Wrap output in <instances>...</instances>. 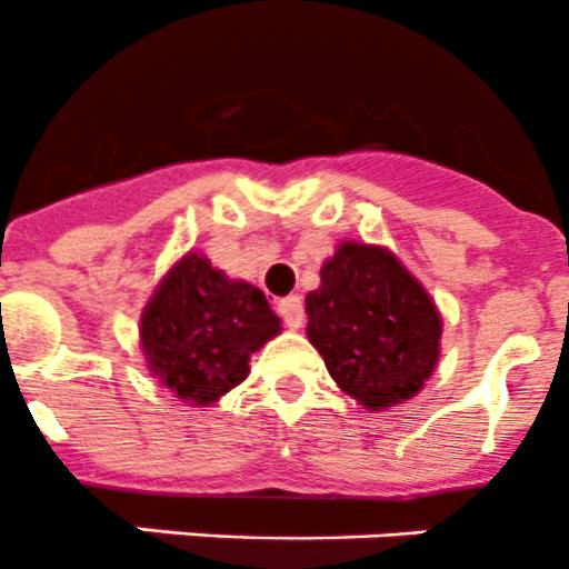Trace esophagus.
I'll list each match as a JSON object with an SVG mask.
<instances>
[{
    "instance_id": "obj_1",
    "label": "esophagus",
    "mask_w": 569,
    "mask_h": 569,
    "mask_svg": "<svg viewBox=\"0 0 569 569\" xmlns=\"http://www.w3.org/2000/svg\"><path fill=\"white\" fill-rule=\"evenodd\" d=\"M277 309H279V315H282L287 329H301V326H303V303H301V298H298V296L279 298Z\"/></svg>"
}]
</instances>
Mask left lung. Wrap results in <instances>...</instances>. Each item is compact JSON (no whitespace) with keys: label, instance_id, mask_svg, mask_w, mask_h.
<instances>
[{"label":"left lung","instance_id":"1","mask_svg":"<svg viewBox=\"0 0 569 569\" xmlns=\"http://www.w3.org/2000/svg\"><path fill=\"white\" fill-rule=\"evenodd\" d=\"M307 337L329 376L365 409L418 396L440 359L442 320L423 284L392 251L340 243L307 292Z\"/></svg>","mask_w":569,"mask_h":569}]
</instances>
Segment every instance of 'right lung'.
<instances>
[{"label":"right lung","instance_id":"add662e5","mask_svg":"<svg viewBox=\"0 0 569 569\" xmlns=\"http://www.w3.org/2000/svg\"><path fill=\"white\" fill-rule=\"evenodd\" d=\"M282 331L266 292L184 254L140 315L151 376L190 407H210L249 376L251 353Z\"/></svg>","mask_w":569,"mask_h":569}]
</instances>
